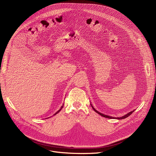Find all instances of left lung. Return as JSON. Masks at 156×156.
Wrapping results in <instances>:
<instances>
[{
	"mask_svg": "<svg viewBox=\"0 0 156 156\" xmlns=\"http://www.w3.org/2000/svg\"><path fill=\"white\" fill-rule=\"evenodd\" d=\"M91 105H92V104H91ZM92 108H93V109L97 112V113H98L99 114H100L101 116H103V117H104V118H109V119H125V118H126L127 117H128V116H129L131 114H132L133 112H134V111L135 110H133V111H131V112H128V114H125V116H122V117H121V118H114V117H112V116H108V115H105V114H102V113H101V112H99V111H97L94 107L92 105Z\"/></svg>",
	"mask_w": 156,
	"mask_h": 156,
	"instance_id": "left-lung-1",
	"label": "left lung"
}]
</instances>
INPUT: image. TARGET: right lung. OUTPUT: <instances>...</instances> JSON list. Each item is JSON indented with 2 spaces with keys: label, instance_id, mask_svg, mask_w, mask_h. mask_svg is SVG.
Listing matches in <instances>:
<instances>
[{
  "label": "right lung",
  "instance_id": "right-lung-1",
  "mask_svg": "<svg viewBox=\"0 0 156 156\" xmlns=\"http://www.w3.org/2000/svg\"><path fill=\"white\" fill-rule=\"evenodd\" d=\"M63 106H64V104H63V105H62V106H61V109H59V111H57V112H55V114H54V115H55V114H57V113H58V112H59V111H61V109H62V108H63Z\"/></svg>",
  "mask_w": 156,
  "mask_h": 156
}]
</instances>
